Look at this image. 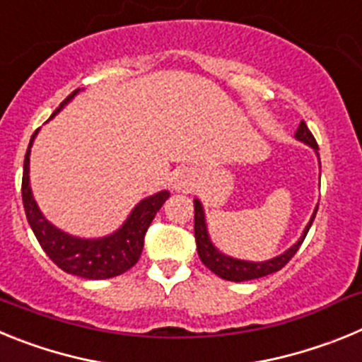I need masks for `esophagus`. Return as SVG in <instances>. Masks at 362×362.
<instances>
[{
  "mask_svg": "<svg viewBox=\"0 0 362 362\" xmlns=\"http://www.w3.org/2000/svg\"><path fill=\"white\" fill-rule=\"evenodd\" d=\"M196 187V174L188 168L175 170L172 175V188L175 192H192Z\"/></svg>",
  "mask_w": 362,
  "mask_h": 362,
  "instance_id": "1",
  "label": "esophagus"
}]
</instances>
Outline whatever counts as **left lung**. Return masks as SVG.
I'll list each match as a JSON object with an SVG mask.
<instances>
[{"label": "left lung", "instance_id": "8db88e82", "mask_svg": "<svg viewBox=\"0 0 362 362\" xmlns=\"http://www.w3.org/2000/svg\"><path fill=\"white\" fill-rule=\"evenodd\" d=\"M297 141L305 143L310 148H313L315 156H317L319 168H321V159H319V146L313 139L312 132L308 130L305 121H300L299 127H297L296 134H293ZM319 206V204H317ZM317 206L313 209L312 217L306 223L305 230L300 233V238L293 243L290 248L283 252V254L276 255V257L267 259V261H246V259H238L232 257V255L221 252L214 241L210 239L209 233V223H206V214H204V206L199 199H194V233H196V245H197V254L199 259L203 261V264L209 270H212L216 276H219L221 279L225 281H233V283H241V281H252L259 279V277L270 276L274 272H279L284 264L288 263L290 259L296 255V252L299 250V246L305 241L306 233H308L310 226H312L313 219H315V214H317Z\"/></svg>", "mask_w": 362, "mask_h": 362}]
</instances>
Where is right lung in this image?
<instances>
[{
  "instance_id": "obj_1",
  "label": "right lung",
  "mask_w": 362,
  "mask_h": 362,
  "mask_svg": "<svg viewBox=\"0 0 362 362\" xmlns=\"http://www.w3.org/2000/svg\"><path fill=\"white\" fill-rule=\"evenodd\" d=\"M81 88L74 90L69 98L56 108L50 119L57 116ZM49 119V121H50ZM40 129L34 132L28 143L23 163V183H21V196H23L25 214L32 232L40 241L45 254L52 259L57 267L72 276L85 277V279H110L124 274L139 261L145 243V233L150 223L159 212L165 201L170 197V192L161 190L152 196L145 197L130 210L123 225L103 238H79L65 230L57 228L43 216L37 206L30 187V148L34 145Z\"/></svg>"
}]
</instances>
